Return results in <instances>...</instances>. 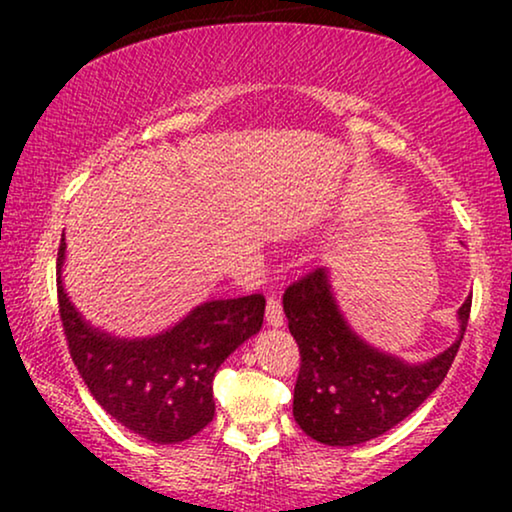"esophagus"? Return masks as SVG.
<instances>
[{
	"mask_svg": "<svg viewBox=\"0 0 512 512\" xmlns=\"http://www.w3.org/2000/svg\"><path fill=\"white\" fill-rule=\"evenodd\" d=\"M265 321L270 326H282L284 324V310L282 303L277 298H268V307H265Z\"/></svg>",
	"mask_w": 512,
	"mask_h": 512,
	"instance_id": "esophagus-1",
	"label": "esophagus"
}]
</instances>
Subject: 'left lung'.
Here are the masks:
<instances>
[{"label":"left lung","instance_id":"obj_1","mask_svg":"<svg viewBox=\"0 0 512 512\" xmlns=\"http://www.w3.org/2000/svg\"><path fill=\"white\" fill-rule=\"evenodd\" d=\"M284 314L300 349L293 417L324 445H359L412 415L445 380L464 338L471 298L459 307L461 335L426 363H405L370 347L347 326L335 303L328 270L289 284Z\"/></svg>","mask_w":512,"mask_h":512}]
</instances>
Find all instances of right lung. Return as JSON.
<instances>
[{
    "mask_svg": "<svg viewBox=\"0 0 512 512\" xmlns=\"http://www.w3.org/2000/svg\"><path fill=\"white\" fill-rule=\"evenodd\" d=\"M65 235L58 249V305L69 354L90 394L116 422L151 443L188 440L214 417L216 370L261 331L265 298L209 300L170 331L142 340L111 338L81 319L62 289Z\"/></svg>",
    "mask_w": 512,
    "mask_h": 512,
    "instance_id": "1",
    "label": "right lung"
}]
</instances>
